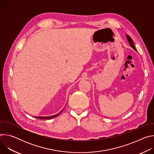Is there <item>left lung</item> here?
Wrapping results in <instances>:
<instances>
[{"mask_svg":"<svg viewBox=\"0 0 154 154\" xmlns=\"http://www.w3.org/2000/svg\"><path fill=\"white\" fill-rule=\"evenodd\" d=\"M126 37H127V40H128V43L130 44V45L131 46V47L135 51H137L136 48H135V46H134V41H133L132 39H131V38H130V36L129 35H126Z\"/></svg>","mask_w":154,"mask_h":154,"instance_id":"obj_1","label":"left lung"}]
</instances>
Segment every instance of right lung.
I'll list each match as a JSON object with an SVG mask.
<instances>
[{
  "instance_id": "right-lung-1",
  "label": "right lung",
  "mask_w": 154,
  "mask_h": 154,
  "mask_svg": "<svg viewBox=\"0 0 154 154\" xmlns=\"http://www.w3.org/2000/svg\"><path fill=\"white\" fill-rule=\"evenodd\" d=\"M63 112V110L60 112L59 113L57 114V115H53V116H46V117H43V116H35L36 118L37 119H52V118H54L55 117H57L58 115L60 114V113H61Z\"/></svg>"
}]
</instances>
